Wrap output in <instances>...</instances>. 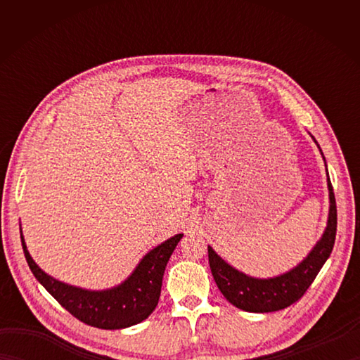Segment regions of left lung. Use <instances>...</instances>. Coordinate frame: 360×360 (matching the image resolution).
Wrapping results in <instances>:
<instances>
[{
    "label": "left lung",
    "instance_id": "obj_1",
    "mask_svg": "<svg viewBox=\"0 0 360 360\" xmlns=\"http://www.w3.org/2000/svg\"><path fill=\"white\" fill-rule=\"evenodd\" d=\"M320 153H322V150H320ZM328 190H330V213H328V223L322 238L317 241L316 246L312 248L308 257L300 264H297L294 269L278 275V277H249V275L240 272L226 263L209 246V264L213 278H215L221 294L233 307L248 312H274L290 307L307 292V289L317 277L328 257L331 255L335 231H338V209H335V198L330 178H328Z\"/></svg>",
    "mask_w": 360,
    "mask_h": 360
}]
</instances>
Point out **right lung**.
Returning <instances> with one entry per match:
<instances>
[{"label":"right lung","instance_id":"obj_1","mask_svg":"<svg viewBox=\"0 0 360 360\" xmlns=\"http://www.w3.org/2000/svg\"><path fill=\"white\" fill-rule=\"evenodd\" d=\"M181 238L182 233H178L160 243L141 259L125 281L105 290L82 289L56 280L41 271L30 257L22 233L21 244L35 278L66 311L86 325L102 330H120L141 323L155 311L165 266Z\"/></svg>","mask_w":360,"mask_h":360}]
</instances>
